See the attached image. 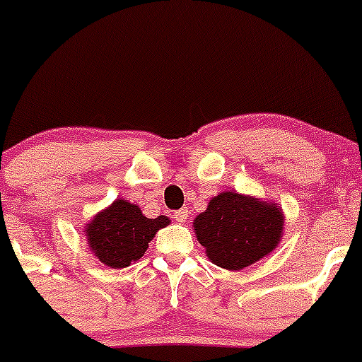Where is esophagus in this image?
Segmentation results:
<instances>
[{
  "label": "esophagus",
  "mask_w": 362,
  "mask_h": 362,
  "mask_svg": "<svg viewBox=\"0 0 362 362\" xmlns=\"http://www.w3.org/2000/svg\"><path fill=\"white\" fill-rule=\"evenodd\" d=\"M174 219L177 221V223H185V221L188 219V210L181 209V210H177V212H174Z\"/></svg>",
  "instance_id": "obj_1"
}]
</instances>
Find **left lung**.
<instances>
[{
  "mask_svg": "<svg viewBox=\"0 0 362 362\" xmlns=\"http://www.w3.org/2000/svg\"><path fill=\"white\" fill-rule=\"evenodd\" d=\"M283 212L238 192H223L194 219V230L214 264L241 270L263 259L277 246Z\"/></svg>",
  "mask_w": 362,
  "mask_h": 362,
  "instance_id": "8db88e82",
  "label": "left lung"
}]
</instances>
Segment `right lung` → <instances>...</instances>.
<instances>
[{"label":"right lung","instance_id":"right-lung-1","mask_svg":"<svg viewBox=\"0 0 362 362\" xmlns=\"http://www.w3.org/2000/svg\"><path fill=\"white\" fill-rule=\"evenodd\" d=\"M168 223V217L148 219L139 206L117 199L86 226V241L101 263L124 268L145 255L156 232Z\"/></svg>","mask_w":362,"mask_h":362}]
</instances>
